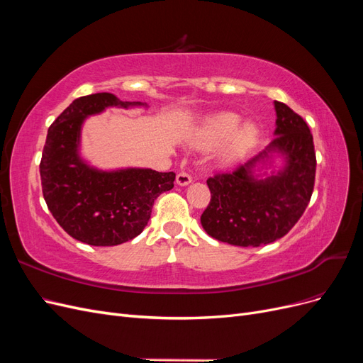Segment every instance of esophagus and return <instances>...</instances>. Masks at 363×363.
<instances>
[{
  "mask_svg": "<svg viewBox=\"0 0 363 363\" xmlns=\"http://www.w3.org/2000/svg\"><path fill=\"white\" fill-rule=\"evenodd\" d=\"M175 182H177L179 186H186V184H189L192 182V177H191L189 174H186V172H179Z\"/></svg>",
  "mask_w": 363,
  "mask_h": 363,
  "instance_id": "1",
  "label": "esophagus"
}]
</instances>
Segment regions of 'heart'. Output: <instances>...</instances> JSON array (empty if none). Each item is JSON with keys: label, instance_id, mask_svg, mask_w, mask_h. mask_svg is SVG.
I'll list each match as a JSON object with an SVG mask.
<instances>
[{"label": "heart", "instance_id": "obj_1", "mask_svg": "<svg viewBox=\"0 0 363 363\" xmlns=\"http://www.w3.org/2000/svg\"><path fill=\"white\" fill-rule=\"evenodd\" d=\"M240 116L232 112H221L207 118L196 131L192 142L195 147L208 150L224 144L219 159L224 163H232L256 145L257 128L252 124L240 128Z\"/></svg>", "mask_w": 363, "mask_h": 363}]
</instances>
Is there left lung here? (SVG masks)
<instances>
[{
  "instance_id": "left-lung-1",
  "label": "left lung",
  "mask_w": 363,
  "mask_h": 363,
  "mask_svg": "<svg viewBox=\"0 0 363 363\" xmlns=\"http://www.w3.org/2000/svg\"><path fill=\"white\" fill-rule=\"evenodd\" d=\"M277 128L271 144L230 172L207 179L211 203L201 215L208 236L238 247H260L283 238L298 223L311 201L316 156L306 121L284 103L274 101ZM280 152L285 168L265 181L252 175L255 164Z\"/></svg>"
}]
</instances>
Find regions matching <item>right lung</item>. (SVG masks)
I'll return each mask as SVG.
<instances>
[{
	"mask_svg": "<svg viewBox=\"0 0 363 363\" xmlns=\"http://www.w3.org/2000/svg\"><path fill=\"white\" fill-rule=\"evenodd\" d=\"M108 106H142L101 92L74 100L50 125L39 164L42 194L59 225L87 245L112 247L136 238L148 224L155 200L174 188V172L128 168L104 172L80 159L86 116Z\"/></svg>",
	"mask_w": 363,
	"mask_h": 363,
	"instance_id": "1",
	"label": "right lung"
}]
</instances>
